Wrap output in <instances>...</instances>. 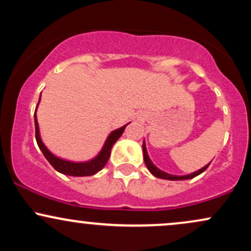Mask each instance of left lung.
<instances>
[{"mask_svg":"<svg viewBox=\"0 0 251 251\" xmlns=\"http://www.w3.org/2000/svg\"><path fill=\"white\" fill-rule=\"evenodd\" d=\"M143 153H144V162L146 164V168L149 169V171L151 172L152 175L154 176V177L157 178H160V179H168V180H186V179H191V178L196 177V176L203 174L204 171H205L206 169H208V166L210 165V162L209 164H206L205 166H203V168L197 170V171L192 172V174L190 175H184V176H177V175H171V174H168V172L163 171V170L158 169L157 166L154 165L153 163H152V160L150 159L149 157V153H148V150H146V144H145V140H144L143 143Z\"/></svg>","mask_w":251,"mask_h":251,"instance_id":"left-lung-1","label":"left lung"}]
</instances>
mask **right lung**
<instances>
[{
  "label": "right lung",
  "mask_w": 251,
  "mask_h": 251,
  "mask_svg": "<svg viewBox=\"0 0 251 251\" xmlns=\"http://www.w3.org/2000/svg\"><path fill=\"white\" fill-rule=\"evenodd\" d=\"M40 100H41V94H40L39 102H37V106H39ZM37 106L35 109V113H34V122H35V138L37 145H39L40 150L42 151L43 155L46 157V159L50 162V164L53 166L54 169L56 170L60 174L66 175V176H72V177H86V176H93L96 175L97 172H99L100 170L103 169V166L106 165V163L108 162L109 155H111V150L113 148V145L116 142L122 137V134L125 131L126 125L122 126V127L114 129L111 133L107 135L105 143H103L102 149L100 150L99 153H98L96 157H93L92 159L85 160V162H73V160L63 159V158L57 157L48 150L47 146L45 145V143L42 142L41 134H40V127L39 123H37V117H36V111Z\"/></svg>",
  "instance_id": "add662e5"
}]
</instances>
